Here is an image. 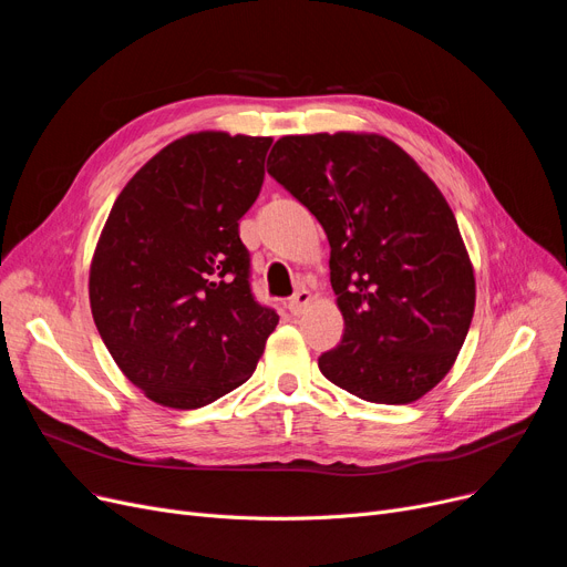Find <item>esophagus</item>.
<instances>
[{
    "label": "esophagus",
    "instance_id": "obj_1",
    "mask_svg": "<svg viewBox=\"0 0 567 567\" xmlns=\"http://www.w3.org/2000/svg\"><path fill=\"white\" fill-rule=\"evenodd\" d=\"M310 301H312L310 291H308V289H299V291H296V293L291 296V299H289L287 308H289V312H291L293 317H299V315L306 312V308L310 306Z\"/></svg>",
    "mask_w": 567,
    "mask_h": 567
}]
</instances>
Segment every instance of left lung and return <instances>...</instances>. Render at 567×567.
Instances as JSON below:
<instances>
[{
	"label": "left lung",
	"mask_w": 567,
	"mask_h": 567,
	"mask_svg": "<svg viewBox=\"0 0 567 567\" xmlns=\"http://www.w3.org/2000/svg\"><path fill=\"white\" fill-rule=\"evenodd\" d=\"M268 174L319 220L344 317L321 374L377 404H409L449 374L468 333L475 280L432 178L381 135H287Z\"/></svg>",
	"instance_id": "1"
}]
</instances>
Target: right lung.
<instances>
[{
  "label": "right lung",
  "mask_w": 567,
  "mask_h": 567,
  "mask_svg": "<svg viewBox=\"0 0 567 567\" xmlns=\"http://www.w3.org/2000/svg\"><path fill=\"white\" fill-rule=\"evenodd\" d=\"M271 137L193 133L116 197L89 274L114 363L163 406L199 409L250 379L278 312L257 303L238 220Z\"/></svg>",
  "instance_id": "obj_1"
}]
</instances>
